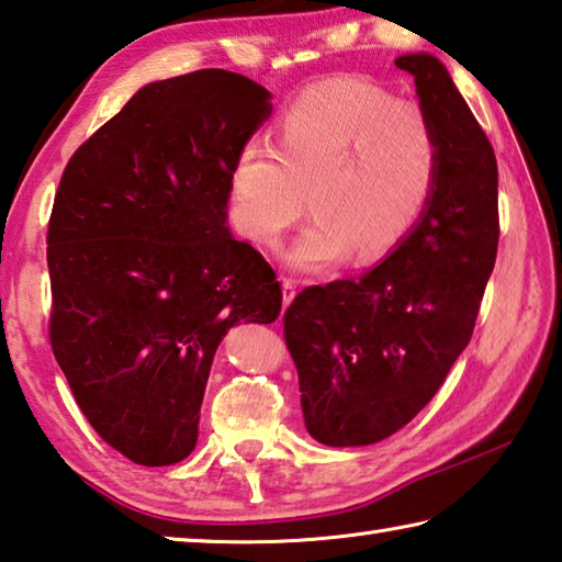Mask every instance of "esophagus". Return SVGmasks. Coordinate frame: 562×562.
I'll return each mask as SVG.
<instances>
[{
	"label": "esophagus",
	"instance_id": "1",
	"mask_svg": "<svg viewBox=\"0 0 562 562\" xmlns=\"http://www.w3.org/2000/svg\"><path fill=\"white\" fill-rule=\"evenodd\" d=\"M280 284H282V302H284V307H288V304L294 297V288H297V280H294V278H282Z\"/></svg>",
	"mask_w": 562,
	"mask_h": 562
}]
</instances>
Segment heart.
Wrapping results in <instances>:
<instances>
[{
	"instance_id": "obj_1",
	"label": "heart",
	"mask_w": 562,
	"mask_h": 562,
	"mask_svg": "<svg viewBox=\"0 0 562 562\" xmlns=\"http://www.w3.org/2000/svg\"><path fill=\"white\" fill-rule=\"evenodd\" d=\"M274 149L250 139L231 169L233 216L243 236L278 246L304 211L312 226L290 260L324 268L383 258L411 236L440 181V135L427 110L363 76L304 88L272 127Z\"/></svg>"
}]
</instances>
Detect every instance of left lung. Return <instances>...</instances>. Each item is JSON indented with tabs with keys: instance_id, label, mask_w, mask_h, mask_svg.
<instances>
[{
	"instance_id": "left-lung-1",
	"label": "left lung",
	"mask_w": 562,
	"mask_h": 562,
	"mask_svg": "<svg viewBox=\"0 0 562 562\" xmlns=\"http://www.w3.org/2000/svg\"><path fill=\"white\" fill-rule=\"evenodd\" d=\"M395 66L415 78L440 135V181L420 223L373 270L312 284L282 316L307 432L359 447L401 430L440 391L472 339L498 248L492 142L430 54Z\"/></svg>"
}]
</instances>
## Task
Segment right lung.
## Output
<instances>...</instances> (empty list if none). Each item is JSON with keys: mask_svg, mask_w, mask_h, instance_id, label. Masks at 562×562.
<instances>
[{"mask_svg": "<svg viewBox=\"0 0 562 562\" xmlns=\"http://www.w3.org/2000/svg\"><path fill=\"white\" fill-rule=\"evenodd\" d=\"M270 93L221 68L149 83L93 132L60 177L48 218V339L76 403L142 467L196 447L218 344L278 319L270 262L231 236L240 147Z\"/></svg>", "mask_w": 562, "mask_h": 562, "instance_id": "right-lung-1", "label": "right lung"}]
</instances>
